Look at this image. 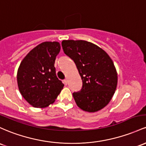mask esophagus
Returning <instances> with one entry per match:
<instances>
[{"mask_svg": "<svg viewBox=\"0 0 146 146\" xmlns=\"http://www.w3.org/2000/svg\"><path fill=\"white\" fill-rule=\"evenodd\" d=\"M64 84H66H66H68V80H67V79L64 80Z\"/></svg>", "mask_w": 146, "mask_h": 146, "instance_id": "esophagus-1", "label": "esophagus"}]
</instances>
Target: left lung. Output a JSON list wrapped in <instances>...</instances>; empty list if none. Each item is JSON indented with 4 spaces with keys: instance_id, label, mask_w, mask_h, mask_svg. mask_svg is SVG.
I'll use <instances>...</instances> for the list:
<instances>
[{
    "instance_id": "obj_1",
    "label": "left lung",
    "mask_w": 146,
    "mask_h": 146,
    "mask_svg": "<svg viewBox=\"0 0 146 146\" xmlns=\"http://www.w3.org/2000/svg\"><path fill=\"white\" fill-rule=\"evenodd\" d=\"M62 46L75 62L82 80L80 91L73 94L77 105L89 112L102 110L117 86V73L111 59L105 50L86 41L64 40Z\"/></svg>"
}]
</instances>
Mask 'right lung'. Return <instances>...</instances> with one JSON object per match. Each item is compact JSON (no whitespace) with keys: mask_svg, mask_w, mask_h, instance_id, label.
Returning <instances> with one entry per match:
<instances>
[{"mask_svg":"<svg viewBox=\"0 0 146 146\" xmlns=\"http://www.w3.org/2000/svg\"><path fill=\"white\" fill-rule=\"evenodd\" d=\"M60 51L57 41L38 45L21 62L17 82L21 94L35 107H46L55 102L64 84L56 76L55 61Z\"/></svg>","mask_w":146,"mask_h":146,"instance_id":"right-lung-1","label":"right lung"}]
</instances>
